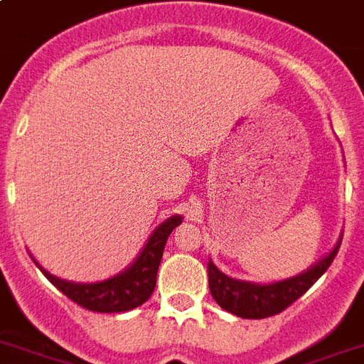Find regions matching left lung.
<instances>
[{"mask_svg":"<svg viewBox=\"0 0 364 364\" xmlns=\"http://www.w3.org/2000/svg\"><path fill=\"white\" fill-rule=\"evenodd\" d=\"M341 240L329 251V255L320 258L316 264H312L307 272L279 281V283L257 284L227 277L225 273L219 272L212 260H208L210 292L219 307L240 318L260 320V318L275 316L279 312H283L288 305H292L297 297H301L322 277L326 269L331 266L333 258L337 257Z\"/></svg>","mask_w":364,"mask_h":364,"instance_id":"obj_1","label":"left lung"}]
</instances>
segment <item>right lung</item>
<instances>
[{
	"label": "right lung",
	"instance_id": "right-lung-1",
	"mask_svg": "<svg viewBox=\"0 0 364 364\" xmlns=\"http://www.w3.org/2000/svg\"><path fill=\"white\" fill-rule=\"evenodd\" d=\"M182 223L180 215L165 219L160 227L150 234L149 242L135 258L132 266L121 272L115 277L100 281V283H70L65 279H59L52 273H48L41 264L33 258L41 272L46 275V279L57 290H61L72 301L81 305L87 311L92 312H124L139 307L152 296L156 287V275L160 268L161 255L167 243L169 234Z\"/></svg>",
	"mask_w": 364,
	"mask_h": 364
}]
</instances>
